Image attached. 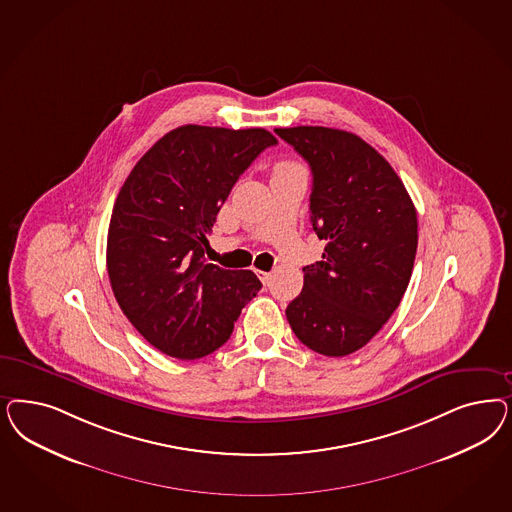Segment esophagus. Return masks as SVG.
Instances as JSON below:
<instances>
[{
	"label": "esophagus",
	"instance_id": "34e87169",
	"mask_svg": "<svg viewBox=\"0 0 512 512\" xmlns=\"http://www.w3.org/2000/svg\"><path fill=\"white\" fill-rule=\"evenodd\" d=\"M256 273H258L260 281L264 282V284H267V282H269V279H271V273H267V271H256Z\"/></svg>",
	"mask_w": 512,
	"mask_h": 512
}]
</instances>
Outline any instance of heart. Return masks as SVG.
Instances as JSON below:
<instances>
[{"label": "heart", "instance_id": "b5f03b06", "mask_svg": "<svg viewBox=\"0 0 512 512\" xmlns=\"http://www.w3.org/2000/svg\"><path fill=\"white\" fill-rule=\"evenodd\" d=\"M292 165L296 164H292V162H282V164L275 165V169H286V167H292Z\"/></svg>", "mask_w": 512, "mask_h": 512}]
</instances>
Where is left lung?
Returning <instances> with one entry per match:
<instances>
[{
    "mask_svg": "<svg viewBox=\"0 0 512 512\" xmlns=\"http://www.w3.org/2000/svg\"><path fill=\"white\" fill-rule=\"evenodd\" d=\"M275 133L311 165V224L326 241L322 260L303 267V290L286 318L305 347L348 356L379 333L409 286L418 245L413 199L392 165L354 133Z\"/></svg>",
    "mask_w": 512,
    "mask_h": 512,
    "instance_id": "left-lung-1",
    "label": "left lung"
}]
</instances>
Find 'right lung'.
Returning <instances> with one entry per match:
<instances>
[{
    "label": "right lung",
    "mask_w": 512,
    "mask_h": 512,
    "mask_svg": "<svg viewBox=\"0 0 512 512\" xmlns=\"http://www.w3.org/2000/svg\"><path fill=\"white\" fill-rule=\"evenodd\" d=\"M271 145L277 139L264 128L186 124L156 141L118 192L107 235L111 288L133 328L171 358L222 347L262 288L252 271L209 264L205 250L233 184Z\"/></svg>",
    "instance_id": "right-lung-1"
}]
</instances>
